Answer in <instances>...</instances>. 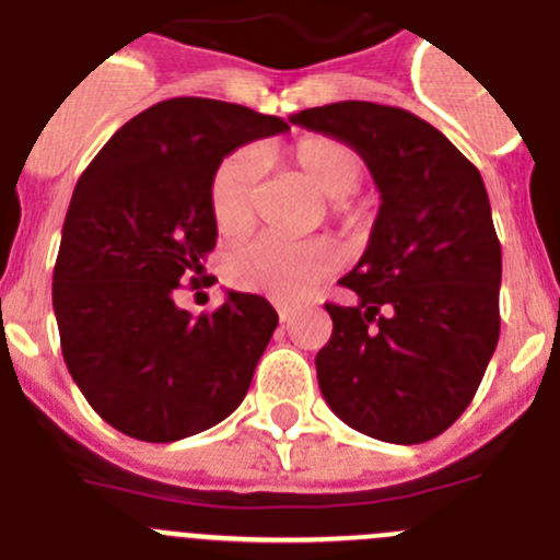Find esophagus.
<instances>
[{"instance_id":"1","label":"esophagus","mask_w":560,"mask_h":560,"mask_svg":"<svg viewBox=\"0 0 560 560\" xmlns=\"http://www.w3.org/2000/svg\"><path fill=\"white\" fill-rule=\"evenodd\" d=\"M277 314H280V322H283V325H289L291 316H294V311H291L289 305H277Z\"/></svg>"}]
</instances>
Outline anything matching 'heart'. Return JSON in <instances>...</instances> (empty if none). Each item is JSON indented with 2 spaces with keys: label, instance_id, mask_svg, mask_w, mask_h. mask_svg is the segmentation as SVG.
<instances>
[{
  "label": "heart",
  "instance_id": "1",
  "mask_svg": "<svg viewBox=\"0 0 560 560\" xmlns=\"http://www.w3.org/2000/svg\"><path fill=\"white\" fill-rule=\"evenodd\" d=\"M289 163L319 194L330 197L332 217L347 228H361L366 213L347 199L363 179V158L350 143L332 136H305L289 150ZM208 205L213 228L222 238H241L258 222L260 163L253 152L224 158L210 177ZM336 253L327 241L258 238L230 255L228 275L238 289L260 291L280 302L302 300L330 275Z\"/></svg>",
  "mask_w": 560,
  "mask_h": 560
}]
</instances>
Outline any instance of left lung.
<instances>
[{
	"instance_id": "left-lung-1",
	"label": "left lung",
	"mask_w": 560,
	"mask_h": 560,
	"mask_svg": "<svg viewBox=\"0 0 560 560\" xmlns=\"http://www.w3.org/2000/svg\"><path fill=\"white\" fill-rule=\"evenodd\" d=\"M291 121L350 143L381 191L366 253L338 280L358 302H325L322 397L372 439H435L471 402L500 338L502 249L483 177L402 107L332 102Z\"/></svg>"
}]
</instances>
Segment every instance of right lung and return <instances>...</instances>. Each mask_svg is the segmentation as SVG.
<instances>
[{
	"instance_id": "obj_1",
	"label": "right lung",
	"mask_w": 560,
	"mask_h": 560,
	"mask_svg": "<svg viewBox=\"0 0 560 560\" xmlns=\"http://www.w3.org/2000/svg\"><path fill=\"white\" fill-rule=\"evenodd\" d=\"M283 119L202 96L158 102L113 132L77 179L55 260L60 350L91 408L138 441H179L228 419L277 327L258 294L228 291L191 316L217 246L208 188L219 163Z\"/></svg>"
}]
</instances>
